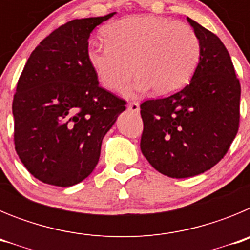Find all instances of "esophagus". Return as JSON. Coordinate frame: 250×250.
<instances>
[{
    "mask_svg": "<svg viewBox=\"0 0 250 250\" xmlns=\"http://www.w3.org/2000/svg\"><path fill=\"white\" fill-rule=\"evenodd\" d=\"M127 109L131 112H139L140 111V105H139V103H136V101H131V103H129V105H127Z\"/></svg>",
    "mask_w": 250,
    "mask_h": 250,
    "instance_id": "esophagus-1",
    "label": "esophagus"
}]
</instances>
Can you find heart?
<instances>
[{"mask_svg":"<svg viewBox=\"0 0 250 250\" xmlns=\"http://www.w3.org/2000/svg\"><path fill=\"white\" fill-rule=\"evenodd\" d=\"M103 35L106 43L87 47L90 66L109 90L120 89L135 72L138 79L127 89L129 95L149 89L156 95L178 91L190 81L202 57L195 31L164 17H125L109 23Z\"/></svg>","mask_w":250,"mask_h":250,"instance_id":"heart-1","label":"heart"}]
</instances>
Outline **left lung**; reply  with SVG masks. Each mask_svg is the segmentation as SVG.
<instances>
[{"label":"left lung","mask_w":250,"mask_h":250,"mask_svg":"<svg viewBox=\"0 0 250 250\" xmlns=\"http://www.w3.org/2000/svg\"><path fill=\"white\" fill-rule=\"evenodd\" d=\"M202 43L191 81L167 98L140 105V149L159 173L189 178L216 165L239 129L240 83L220 39L188 17Z\"/></svg>","instance_id":"left-lung-1"}]
</instances>
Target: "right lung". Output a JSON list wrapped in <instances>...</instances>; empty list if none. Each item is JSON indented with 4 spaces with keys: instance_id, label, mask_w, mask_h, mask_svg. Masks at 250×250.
<instances>
[{
    "instance_id": "right-lung-1",
    "label": "right lung",
    "mask_w": 250,
    "mask_h": 250,
    "mask_svg": "<svg viewBox=\"0 0 250 250\" xmlns=\"http://www.w3.org/2000/svg\"><path fill=\"white\" fill-rule=\"evenodd\" d=\"M114 13L60 26L22 70L12 103L15 149L45 184L71 187L87 178L104 136L126 109V101L99 86L87 60L91 31Z\"/></svg>"
}]
</instances>
